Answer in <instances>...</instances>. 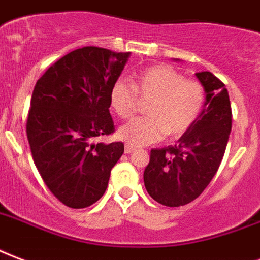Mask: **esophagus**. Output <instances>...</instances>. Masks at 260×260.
Masks as SVG:
<instances>
[{
    "instance_id": "34e87169",
    "label": "esophagus",
    "mask_w": 260,
    "mask_h": 260,
    "mask_svg": "<svg viewBox=\"0 0 260 260\" xmlns=\"http://www.w3.org/2000/svg\"><path fill=\"white\" fill-rule=\"evenodd\" d=\"M134 150H136V148H134V146H132V145H126V146H124V153H133L134 152Z\"/></svg>"
}]
</instances>
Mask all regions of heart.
<instances>
[{"label": "heart", "mask_w": 260, "mask_h": 260, "mask_svg": "<svg viewBox=\"0 0 260 260\" xmlns=\"http://www.w3.org/2000/svg\"><path fill=\"white\" fill-rule=\"evenodd\" d=\"M149 100L142 118L130 120L119 128L120 140L134 146H144L162 140L168 134L179 138L190 132L202 114L206 89L198 80L184 77L170 65H154L141 70L128 84L118 81L110 90L112 111L120 119L134 115L138 102Z\"/></svg>", "instance_id": "b5f03b06"}]
</instances>
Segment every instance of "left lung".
<instances>
[{"instance_id": "8db88e82", "label": "left lung", "mask_w": 260, "mask_h": 260, "mask_svg": "<svg viewBox=\"0 0 260 260\" xmlns=\"http://www.w3.org/2000/svg\"><path fill=\"white\" fill-rule=\"evenodd\" d=\"M197 77L206 89V108L178 144L152 149L145 168V188L164 206H183L202 194L218 171L232 128L224 82L210 72L197 73Z\"/></svg>"}]
</instances>
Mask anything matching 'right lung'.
Returning a JSON list of instances; mask_svg holds the SVG:
<instances>
[{"label": "right lung", "instance_id": "obj_1", "mask_svg": "<svg viewBox=\"0 0 260 260\" xmlns=\"http://www.w3.org/2000/svg\"><path fill=\"white\" fill-rule=\"evenodd\" d=\"M130 53L96 46L77 48L58 59L36 81L27 118L32 158L44 184L72 209L102 198L124 146L93 144L115 132L110 90Z\"/></svg>", "mask_w": 260, "mask_h": 260}]
</instances>
